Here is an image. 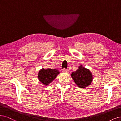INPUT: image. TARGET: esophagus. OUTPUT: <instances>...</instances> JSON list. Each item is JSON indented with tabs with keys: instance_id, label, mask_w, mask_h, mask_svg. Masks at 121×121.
<instances>
[{
	"instance_id": "esophagus-1",
	"label": "esophagus",
	"mask_w": 121,
	"mask_h": 121,
	"mask_svg": "<svg viewBox=\"0 0 121 121\" xmlns=\"http://www.w3.org/2000/svg\"><path fill=\"white\" fill-rule=\"evenodd\" d=\"M62 72L63 73H67L68 72V69H62Z\"/></svg>"
}]
</instances>
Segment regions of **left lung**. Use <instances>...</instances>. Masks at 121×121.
Here are the masks:
<instances>
[{"label": "left lung", "instance_id": "1", "mask_svg": "<svg viewBox=\"0 0 121 121\" xmlns=\"http://www.w3.org/2000/svg\"><path fill=\"white\" fill-rule=\"evenodd\" d=\"M72 79L75 84L81 88H85L92 83L93 80L92 74L89 69L84 68L81 65L76 71L72 72Z\"/></svg>", "mask_w": 121, "mask_h": 121}]
</instances>
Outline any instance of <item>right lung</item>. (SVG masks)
Here are the masks:
<instances>
[{
	"mask_svg": "<svg viewBox=\"0 0 121 121\" xmlns=\"http://www.w3.org/2000/svg\"><path fill=\"white\" fill-rule=\"evenodd\" d=\"M59 74L60 72L57 69L42 68L38 72V79L42 84L47 86L52 82Z\"/></svg>",
	"mask_w": 121,
	"mask_h": 121,
	"instance_id": "obj_1",
	"label": "right lung"
}]
</instances>
